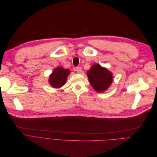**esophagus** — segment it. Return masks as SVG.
I'll list each match as a JSON object with an SVG mask.
<instances>
[{
  "label": "esophagus",
  "mask_w": 157,
  "mask_h": 157,
  "mask_svg": "<svg viewBox=\"0 0 157 157\" xmlns=\"http://www.w3.org/2000/svg\"><path fill=\"white\" fill-rule=\"evenodd\" d=\"M76 71H77V72L78 73H80L82 72V68L80 67H77V68H76Z\"/></svg>",
  "instance_id": "34e87169"
}]
</instances>
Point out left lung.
<instances>
[{
    "instance_id": "8db88e82",
    "label": "left lung",
    "mask_w": 157,
    "mask_h": 157,
    "mask_svg": "<svg viewBox=\"0 0 157 157\" xmlns=\"http://www.w3.org/2000/svg\"><path fill=\"white\" fill-rule=\"evenodd\" d=\"M87 76L92 88L99 93L107 90L113 81L111 71L98 63L92 65L87 71Z\"/></svg>"
}]
</instances>
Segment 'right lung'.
I'll return each instance as SVG.
<instances>
[{"label": "right lung", "mask_w": 157, "mask_h": 157, "mask_svg": "<svg viewBox=\"0 0 157 157\" xmlns=\"http://www.w3.org/2000/svg\"><path fill=\"white\" fill-rule=\"evenodd\" d=\"M69 73L70 70L69 69H64L62 67L55 68L49 77L50 85L55 88L62 87L67 81Z\"/></svg>", "instance_id": "1"}]
</instances>
